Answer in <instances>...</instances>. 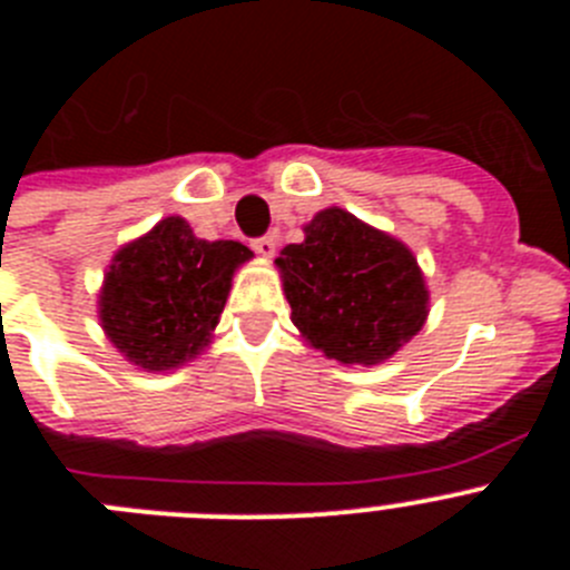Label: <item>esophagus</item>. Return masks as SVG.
<instances>
[{"label": "esophagus", "instance_id": "esophagus-1", "mask_svg": "<svg viewBox=\"0 0 570 570\" xmlns=\"http://www.w3.org/2000/svg\"><path fill=\"white\" fill-rule=\"evenodd\" d=\"M250 248L262 256V259H271L276 254V239L274 236H259V239L250 242Z\"/></svg>", "mask_w": 570, "mask_h": 570}]
</instances>
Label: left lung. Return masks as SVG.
I'll return each mask as SVG.
<instances>
[{
	"mask_svg": "<svg viewBox=\"0 0 570 570\" xmlns=\"http://www.w3.org/2000/svg\"><path fill=\"white\" fill-rule=\"evenodd\" d=\"M302 234L274 265L291 322L311 347L342 365L371 367L420 334L431 294L405 242L336 205Z\"/></svg>",
	"mask_w": 570,
	"mask_h": 570,
	"instance_id": "1",
	"label": "left lung"
}]
</instances>
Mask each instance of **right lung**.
Listing matches in <instances>:
<instances>
[{
    "instance_id": "add662e5",
    "label": "right lung",
    "mask_w": 570,
    "mask_h": 570,
    "mask_svg": "<svg viewBox=\"0 0 570 570\" xmlns=\"http://www.w3.org/2000/svg\"><path fill=\"white\" fill-rule=\"evenodd\" d=\"M250 256L242 242L199 239L188 219L165 216L110 259L97 296L105 336L150 374L196 360L219 325L234 274Z\"/></svg>"
}]
</instances>
